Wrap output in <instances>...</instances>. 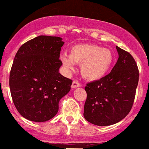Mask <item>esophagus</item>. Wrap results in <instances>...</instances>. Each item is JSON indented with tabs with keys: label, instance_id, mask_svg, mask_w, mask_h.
<instances>
[{
	"label": "esophagus",
	"instance_id": "obj_1",
	"mask_svg": "<svg viewBox=\"0 0 149 149\" xmlns=\"http://www.w3.org/2000/svg\"><path fill=\"white\" fill-rule=\"evenodd\" d=\"M81 85L78 82H77V81H73L72 84V89H74V88H79V87H80Z\"/></svg>",
	"mask_w": 149,
	"mask_h": 149
}]
</instances>
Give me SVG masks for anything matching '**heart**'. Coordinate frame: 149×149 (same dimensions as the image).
Masks as SVG:
<instances>
[{"mask_svg":"<svg viewBox=\"0 0 149 149\" xmlns=\"http://www.w3.org/2000/svg\"><path fill=\"white\" fill-rule=\"evenodd\" d=\"M113 59L109 49L95 44L75 45L70 48L69 55H61V62L67 70H74L75 64H81V74L91 81L104 77L111 68Z\"/></svg>","mask_w":149,"mask_h":149,"instance_id":"b5f03b06","label":"heart"}]
</instances>
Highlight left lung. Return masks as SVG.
<instances>
[{
  "mask_svg": "<svg viewBox=\"0 0 149 149\" xmlns=\"http://www.w3.org/2000/svg\"><path fill=\"white\" fill-rule=\"evenodd\" d=\"M119 58L111 72L87 84L84 117L92 124L109 126L124 119L131 110L139 72L133 57L116 46Z\"/></svg>",
  "mask_w": 149,
  "mask_h": 149,
  "instance_id": "1",
  "label": "left lung"
}]
</instances>
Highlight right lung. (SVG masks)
<instances>
[{
	"label": "right lung",
	"mask_w": 149,
	"mask_h": 149,
	"mask_svg": "<svg viewBox=\"0 0 149 149\" xmlns=\"http://www.w3.org/2000/svg\"><path fill=\"white\" fill-rule=\"evenodd\" d=\"M59 37L40 35L23 44L14 59L9 77L13 102L26 120L42 123L55 117L58 102L71 89L72 80L59 73Z\"/></svg>",
	"instance_id": "right-lung-1"
}]
</instances>
